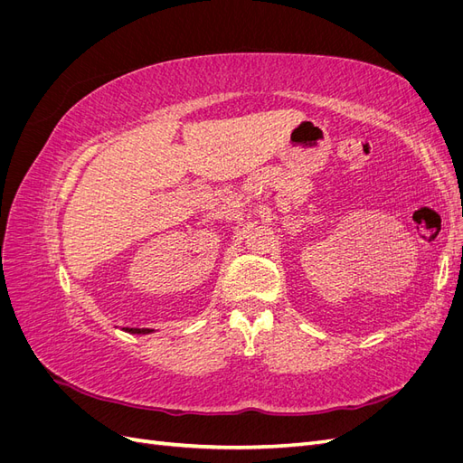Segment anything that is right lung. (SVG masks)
Masks as SVG:
<instances>
[{
	"label": "right lung",
	"mask_w": 463,
	"mask_h": 463,
	"mask_svg": "<svg viewBox=\"0 0 463 463\" xmlns=\"http://www.w3.org/2000/svg\"><path fill=\"white\" fill-rule=\"evenodd\" d=\"M129 332L131 334H146V332H150L148 328H129Z\"/></svg>",
	"instance_id": "right-lung-1"
}]
</instances>
